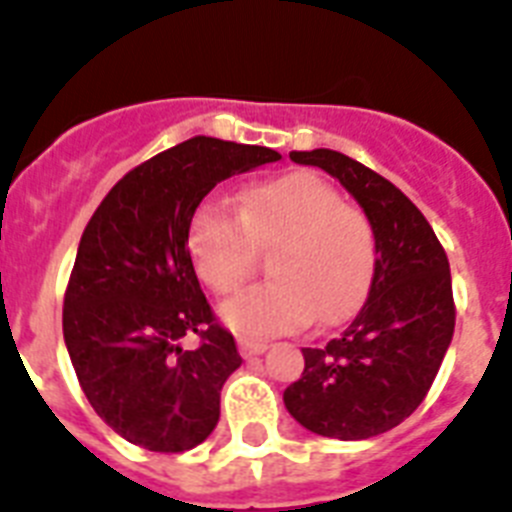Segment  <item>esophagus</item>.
Returning a JSON list of instances; mask_svg holds the SVG:
<instances>
[{
    "instance_id": "obj_1",
    "label": "esophagus",
    "mask_w": 512,
    "mask_h": 512,
    "mask_svg": "<svg viewBox=\"0 0 512 512\" xmlns=\"http://www.w3.org/2000/svg\"><path fill=\"white\" fill-rule=\"evenodd\" d=\"M268 350V344L265 342H252V339H239V352L244 357H252V355H263Z\"/></svg>"
}]
</instances>
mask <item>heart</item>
<instances>
[{
  "instance_id": "heart-1",
  "label": "heart",
  "mask_w": 512,
  "mask_h": 512,
  "mask_svg": "<svg viewBox=\"0 0 512 512\" xmlns=\"http://www.w3.org/2000/svg\"><path fill=\"white\" fill-rule=\"evenodd\" d=\"M191 263L215 294H234L270 249L268 284L223 305V321L244 336L292 334L339 323L363 305L376 270V231L363 210L310 170L286 173L242 194L239 213L205 199L189 220Z\"/></svg>"
}]
</instances>
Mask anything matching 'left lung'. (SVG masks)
I'll list each match as a JSON object with an SVG mask.
<instances>
[{"mask_svg":"<svg viewBox=\"0 0 512 512\" xmlns=\"http://www.w3.org/2000/svg\"><path fill=\"white\" fill-rule=\"evenodd\" d=\"M334 176L376 231L371 292L355 321L326 347H305V371L286 386L299 426L328 439H371L423 402L455 331L450 263L434 228L392 181L334 152H292Z\"/></svg>","mask_w":512,"mask_h":512,"instance_id":"left-lung-1","label":"left lung"}]
</instances>
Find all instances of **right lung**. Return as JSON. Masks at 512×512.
Masks as SVG:
<instances>
[{
	"mask_svg": "<svg viewBox=\"0 0 512 512\" xmlns=\"http://www.w3.org/2000/svg\"><path fill=\"white\" fill-rule=\"evenodd\" d=\"M281 160L268 147L194 136L128 170L78 244L62 334L86 400L115 434L184 452L213 434L220 389L242 365L194 273L189 220L215 184ZM200 347L184 351V335Z\"/></svg>",
	"mask_w": 512,
	"mask_h": 512,
	"instance_id": "obj_1",
	"label": "right lung"
}]
</instances>
